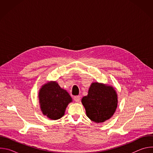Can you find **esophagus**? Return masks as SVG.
Segmentation results:
<instances>
[{
	"mask_svg": "<svg viewBox=\"0 0 153 153\" xmlns=\"http://www.w3.org/2000/svg\"><path fill=\"white\" fill-rule=\"evenodd\" d=\"M74 101L76 102H79L80 101V97L79 96H74Z\"/></svg>",
	"mask_w": 153,
	"mask_h": 153,
	"instance_id": "obj_1",
	"label": "esophagus"
}]
</instances>
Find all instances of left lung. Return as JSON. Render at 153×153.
Here are the masks:
<instances>
[{
  "instance_id": "8db88e82",
  "label": "left lung",
  "mask_w": 153,
  "mask_h": 153,
  "mask_svg": "<svg viewBox=\"0 0 153 153\" xmlns=\"http://www.w3.org/2000/svg\"><path fill=\"white\" fill-rule=\"evenodd\" d=\"M117 94L113 86L94 82L91 83L88 95L82 99L86 114L96 123L110 119L117 106Z\"/></svg>"
}]
</instances>
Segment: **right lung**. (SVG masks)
<instances>
[{"instance_id":"1","label":"right lung","mask_w":153,"mask_h":153,"mask_svg":"<svg viewBox=\"0 0 153 153\" xmlns=\"http://www.w3.org/2000/svg\"><path fill=\"white\" fill-rule=\"evenodd\" d=\"M40 110L44 116L51 120L60 119L68 105L72 102L68 93L56 82H47L42 86L39 93Z\"/></svg>"}]
</instances>
